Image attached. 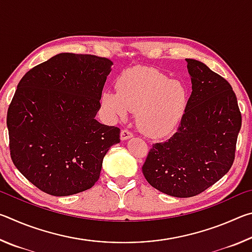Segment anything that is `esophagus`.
I'll return each instance as SVG.
<instances>
[{
	"instance_id": "obj_1",
	"label": "esophagus",
	"mask_w": 252,
	"mask_h": 252,
	"mask_svg": "<svg viewBox=\"0 0 252 252\" xmlns=\"http://www.w3.org/2000/svg\"><path fill=\"white\" fill-rule=\"evenodd\" d=\"M132 136H133V133H132V132L129 131L127 129L122 130L121 133H120V138H121L122 141H125V140L130 139V138H132Z\"/></svg>"
}]
</instances>
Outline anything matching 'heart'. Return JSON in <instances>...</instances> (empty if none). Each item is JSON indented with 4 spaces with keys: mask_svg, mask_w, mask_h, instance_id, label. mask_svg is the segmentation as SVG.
<instances>
[{
    "mask_svg": "<svg viewBox=\"0 0 252 252\" xmlns=\"http://www.w3.org/2000/svg\"><path fill=\"white\" fill-rule=\"evenodd\" d=\"M117 91L105 90L101 103L112 117L136 111V122L144 134L162 138L176 129L185 114V85L152 67L134 66L117 79Z\"/></svg>",
    "mask_w": 252,
    "mask_h": 252,
    "instance_id": "1",
    "label": "heart"
}]
</instances>
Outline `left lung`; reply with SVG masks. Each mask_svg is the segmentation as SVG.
<instances>
[{"label": "left lung", "instance_id": "obj_1", "mask_svg": "<svg viewBox=\"0 0 252 252\" xmlns=\"http://www.w3.org/2000/svg\"><path fill=\"white\" fill-rule=\"evenodd\" d=\"M192 93L178 130L155 143L142 172L168 195L190 198L227 173L234 160L241 113L231 85L204 63L186 59Z\"/></svg>", "mask_w": 252, "mask_h": 252}]
</instances>
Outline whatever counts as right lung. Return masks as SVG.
<instances>
[{
  "label": "right lung",
  "mask_w": 252,
  "mask_h": 252,
  "mask_svg": "<svg viewBox=\"0 0 252 252\" xmlns=\"http://www.w3.org/2000/svg\"><path fill=\"white\" fill-rule=\"evenodd\" d=\"M113 63L91 54L60 53L34 66L7 110L12 161L43 192L64 197L99 180L120 129L95 120Z\"/></svg>",
  "instance_id": "obj_1"
}]
</instances>
